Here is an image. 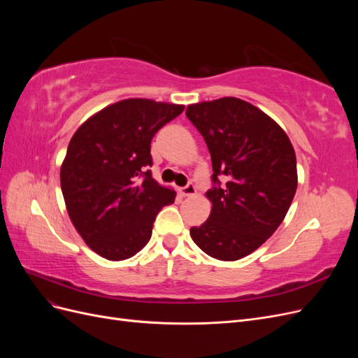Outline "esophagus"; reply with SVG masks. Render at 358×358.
I'll use <instances>...</instances> for the list:
<instances>
[{
  "mask_svg": "<svg viewBox=\"0 0 358 358\" xmlns=\"http://www.w3.org/2000/svg\"><path fill=\"white\" fill-rule=\"evenodd\" d=\"M179 192H180L182 197H192V196H196V194H197V189H196V187L192 185V183H188L187 187L180 188Z\"/></svg>",
  "mask_w": 358,
  "mask_h": 358,
  "instance_id": "esophagus-1",
  "label": "esophagus"
}]
</instances>
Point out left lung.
Masks as SVG:
<instances>
[{
    "instance_id": "obj_1",
    "label": "left lung",
    "mask_w": 358,
    "mask_h": 358,
    "mask_svg": "<svg viewBox=\"0 0 358 358\" xmlns=\"http://www.w3.org/2000/svg\"><path fill=\"white\" fill-rule=\"evenodd\" d=\"M209 148V218L189 234L203 252L236 262L262 246L284 221L297 189L296 152L287 133L254 104L234 96L187 107ZM218 174L227 176L219 187Z\"/></svg>"
}]
</instances>
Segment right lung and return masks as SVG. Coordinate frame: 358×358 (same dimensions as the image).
Returning <instances> with one entry per match:
<instances>
[{"instance_id":"right-lung-1","label":"right lung","mask_w":358,"mask_h":358,"mask_svg":"<svg viewBox=\"0 0 358 358\" xmlns=\"http://www.w3.org/2000/svg\"><path fill=\"white\" fill-rule=\"evenodd\" d=\"M183 109L127 99L76 129L61 164V189L74 229L95 254L110 262L136 255L149 242L157 213L175 203V189L146 169L152 166L150 140Z\"/></svg>"}]
</instances>
